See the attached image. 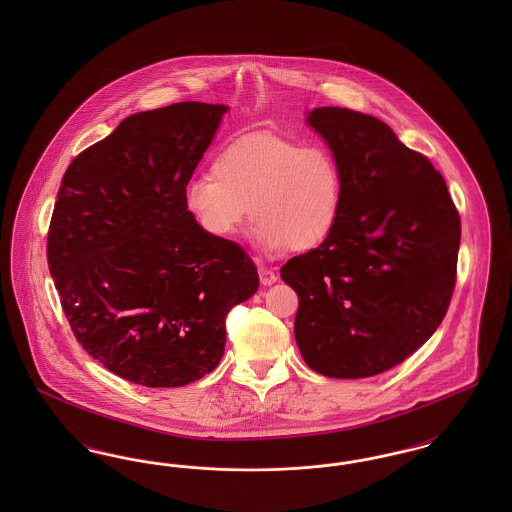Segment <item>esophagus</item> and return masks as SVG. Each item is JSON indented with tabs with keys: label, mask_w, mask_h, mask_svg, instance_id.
I'll return each mask as SVG.
<instances>
[{
	"label": "esophagus",
	"mask_w": 512,
	"mask_h": 512,
	"mask_svg": "<svg viewBox=\"0 0 512 512\" xmlns=\"http://www.w3.org/2000/svg\"><path fill=\"white\" fill-rule=\"evenodd\" d=\"M259 278H261L263 286H270V284H274L278 280L276 272L272 268L265 267V265H259Z\"/></svg>",
	"instance_id": "34e87169"
}]
</instances>
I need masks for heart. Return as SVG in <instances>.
Returning a JSON list of instances; mask_svg holds the SVG:
<instances>
[{
  "instance_id": "obj_1",
  "label": "heart",
  "mask_w": 512,
  "mask_h": 512,
  "mask_svg": "<svg viewBox=\"0 0 512 512\" xmlns=\"http://www.w3.org/2000/svg\"><path fill=\"white\" fill-rule=\"evenodd\" d=\"M213 174L184 186V207L199 228L230 240L249 211L253 240L276 253L322 244L340 219L343 174L330 149L303 146L274 134H247L220 149Z\"/></svg>"
}]
</instances>
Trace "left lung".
Returning a JSON list of instances; mask_svg holds the SVG:
<instances>
[{"mask_svg":"<svg viewBox=\"0 0 512 512\" xmlns=\"http://www.w3.org/2000/svg\"><path fill=\"white\" fill-rule=\"evenodd\" d=\"M307 124L343 174L340 219L322 244L290 259L301 357L328 378H368L403 363L447 313L461 219L434 165L386 122L317 107Z\"/></svg>","mask_w":512,"mask_h":512,"instance_id":"8db88e82","label":"left lung"}]
</instances>
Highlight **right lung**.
I'll return each mask as SVG.
<instances>
[{"instance_id": "1", "label": "right lung", "mask_w": 512, "mask_h": 512, "mask_svg": "<svg viewBox=\"0 0 512 512\" xmlns=\"http://www.w3.org/2000/svg\"><path fill=\"white\" fill-rule=\"evenodd\" d=\"M226 105L136 113L61 180L48 265L76 340L132 384L180 388L215 370L228 311L259 288L244 249L207 236L184 186Z\"/></svg>"}]
</instances>
